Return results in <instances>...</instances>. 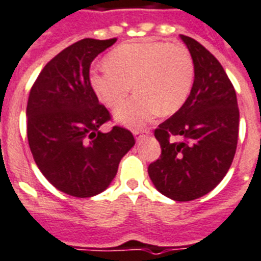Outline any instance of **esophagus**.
<instances>
[{
	"label": "esophagus",
	"instance_id": "1",
	"mask_svg": "<svg viewBox=\"0 0 261 261\" xmlns=\"http://www.w3.org/2000/svg\"><path fill=\"white\" fill-rule=\"evenodd\" d=\"M149 131H139V130H135L134 131V135H135V138H137V140H140L143 137H146V135H148Z\"/></svg>",
	"mask_w": 261,
	"mask_h": 261
}]
</instances>
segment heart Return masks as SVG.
<instances>
[{"mask_svg":"<svg viewBox=\"0 0 261 261\" xmlns=\"http://www.w3.org/2000/svg\"><path fill=\"white\" fill-rule=\"evenodd\" d=\"M105 63L90 71V85L105 105L114 108L134 84L137 93L114 113L115 119L128 127H144L160 112L176 113L193 87V59L180 43H124L106 56Z\"/></svg>","mask_w":261,"mask_h":261,"instance_id":"obj_1","label":"heart"}]
</instances>
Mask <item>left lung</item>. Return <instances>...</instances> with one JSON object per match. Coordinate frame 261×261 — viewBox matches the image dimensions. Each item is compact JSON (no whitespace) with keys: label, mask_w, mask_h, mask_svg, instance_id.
Returning <instances> with one entry per match:
<instances>
[{"label":"left lung","mask_w":261,"mask_h":261,"mask_svg":"<svg viewBox=\"0 0 261 261\" xmlns=\"http://www.w3.org/2000/svg\"><path fill=\"white\" fill-rule=\"evenodd\" d=\"M180 36L193 59V87L184 105L155 130L162 155L149 164L148 174L165 197L192 201L212 192L230 169L239 109L221 63L193 38Z\"/></svg>","instance_id":"obj_1"}]
</instances>
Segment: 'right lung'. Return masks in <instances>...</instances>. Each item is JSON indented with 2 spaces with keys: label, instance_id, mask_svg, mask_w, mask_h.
Masks as SVG:
<instances>
[{
  "label": "right lung",
  "instance_id": "1",
  "mask_svg": "<svg viewBox=\"0 0 261 261\" xmlns=\"http://www.w3.org/2000/svg\"><path fill=\"white\" fill-rule=\"evenodd\" d=\"M117 42L87 39L73 43L49 60L27 101V139L43 176L65 194H99L115 177L121 159L135 144L133 134L114 126L89 81L92 62Z\"/></svg>",
  "mask_w": 261,
  "mask_h": 261
}]
</instances>
